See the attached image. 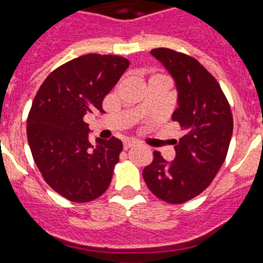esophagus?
<instances>
[{
	"label": "esophagus",
	"mask_w": 263,
	"mask_h": 263,
	"mask_svg": "<svg viewBox=\"0 0 263 263\" xmlns=\"http://www.w3.org/2000/svg\"><path fill=\"white\" fill-rule=\"evenodd\" d=\"M137 142L136 141H133V139H127V141H125L124 142V148L125 150H127V148L133 147V146H136Z\"/></svg>",
	"instance_id": "obj_1"
}]
</instances>
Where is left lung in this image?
I'll use <instances>...</instances> for the list:
<instances>
[{
  "label": "left lung",
  "instance_id": "left-lung-1",
  "mask_svg": "<svg viewBox=\"0 0 263 263\" xmlns=\"http://www.w3.org/2000/svg\"><path fill=\"white\" fill-rule=\"evenodd\" d=\"M150 53L174 79L178 108L171 118L185 134L175 141L174 160L154 152L142 175L155 196L182 204L201 194L224 163L233 117L220 84L196 59L170 48H154Z\"/></svg>",
  "mask_w": 263,
  "mask_h": 263
}]
</instances>
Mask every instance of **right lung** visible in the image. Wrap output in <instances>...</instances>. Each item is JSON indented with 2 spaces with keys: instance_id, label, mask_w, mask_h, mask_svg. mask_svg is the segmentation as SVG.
I'll return each instance as SVG.
<instances>
[{
  "instance_id": "obj_1",
  "label": "right lung",
  "mask_w": 263,
  "mask_h": 263,
  "mask_svg": "<svg viewBox=\"0 0 263 263\" xmlns=\"http://www.w3.org/2000/svg\"><path fill=\"white\" fill-rule=\"evenodd\" d=\"M129 67L115 55L88 53L51 72L27 117V139L36 167L53 191L87 203L108 190L120 159L118 138L89 142L84 116L104 111L103 100Z\"/></svg>"
}]
</instances>
